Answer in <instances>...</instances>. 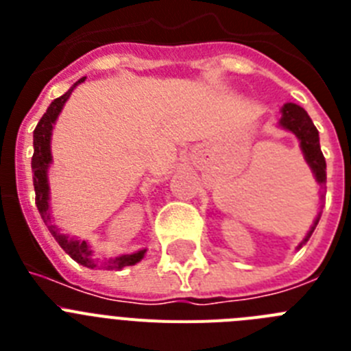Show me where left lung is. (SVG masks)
Listing matches in <instances>:
<instances>
[{
    "label": "left lung",
    "instance_id": "1",
    "mask_svg": "<svg viewBox=\"0 0 351 351\" xmlns=\"http://www.w3.org/2000/svg\"><path fill=\"white\" fill-rule=\"evenodd\" d=\"M281 116L280 125L283 128L290 130L291 133H295L297 138L300 141V147H302V153L306 161H308V165L311 167L313 173H315L316 181L318 184H325L327 182V163H325L324 153H322L320 149V137H318V130L316 126L313 125L311 117L308 116V112L304 110L302 107L295 104H287L283 105L281 108ZM318 219L320 216L315 219V225L311 226V230H309L308 237L304 239V243L311 237L313 230H315V226L318 225ZM302 246V244H300Z\"/></svg>",
    "mask_w": 351,
    "mask_h": 351
}]
</instances>
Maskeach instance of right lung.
I'll use <instances>...</instances> for the list:
<instances>
[{"instance_id":"obj_1","label":"right lung","mask_w":351,"mask_h":351,"mask_svg":"<svg viewBox=\"0 0 351 351\" xmlns=\"http://www.w3.org/2000/svg\"><path fill=\"white\" fill-rule=\"evenodd\" d=\"M86 77L75 82L71 86V89H68L63 96L56 98L51 104V107L47 108V112L43 114L42 119L38 121L35 132H33V147H35V153L31 158V169H33V184H35V202L38 207V213L42 216L43 223L49 226L51 234L54 235V239L58 241L61 247L66 251L71 258L75 260L77 263L84 265V267L95 269H123L128 267V265H135L137 262H141L144 258L145 250L137 251L133 255H123L117 256V258L105 260V262H98V260L93 258L91 250H89L88 243L86 241H77V239H70L68 235L61 234L60 228H56V225H52V216L51 210H49V182H47V169L49 163H51V133H52V125L54 121L60 116L61 108H63L64 101L68 100V96L71 95V91L75 89L77 84L84 82Z\"/></svg>"}]
</instances>
